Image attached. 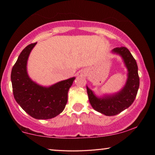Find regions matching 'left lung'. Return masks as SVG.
I'll use <instances>...</instances> for the list:
<instances>
[{
	"label": "left lung",
	"instance_id": "obj_1",
	"mask_svg": "<svg viewBox=\"0 0 155 155\" xmlns=\"http://www.w3.org/2000/svg\"><path fill=\"white\" fill-rule=\"evenodd\" d=\"M111 52L121 56L127 69V79L124 87L112 94L98 97L87 86L91 107L106 116H114L129 108L134 102L140 87L138 66L130 51L126 47H118L111 50Z\"/></svg>",
	"mask_w": 155,
	"mask_h": 155
}]
</instances>
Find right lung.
I'll use <instances>...</instances> for the list:
<instances>
[{"label":"right lung","instance_id":"1","mask_svg":"<svg viewBox=\"0 0 155 155\" xmlns=\"http://www.w3.org/2000/svg\"><path fill=\"white\" fill-rule=\"evenodd\" d=\"M36 43L27 46L19 55L11 71L13 96L16 102L30 116L37 119H48L64 111L68 92L75 77L63 80L49 87L33 81L27 71V62Z\"/></svg>","mask_w":155,"mask_h":155}]
</instances>
